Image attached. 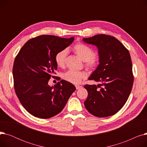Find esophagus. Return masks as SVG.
Returning a JSON list of instances; mask_svg holds the SVG:
<instances>
[{"label": "esophagus", "mask_w": 147, "mask_h": 147, "mask_svg": "<svg viewBox=\"0 0 147 147\" xmlns=\"http://www.w3.org/2000/svg\"><path fill=\"white\" fill-rule=\"evenodd\" d=\"M76 89H80L82 88V86H79V85H76Z\"/></svg>", "instance_id": "1"}]
</instances>
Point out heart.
Listing matches in <instances>:
<instances>
[{"label": "heart", "mask_w": 147, "mask_h": 147, "mask_svg": "<svg viewBox=\"0 0 147 147\" xmlns=\"http://www.w3.org/2000/svg\"><path fill=\"white\" fill-rule=\"evenodd\" d=\"M73 50L83 61L85 62V65L87 68L92 70L97 68L99 65V59L95 57V51L89 46L79 43L74 46ZM67 53L66 49L61 50L57 53L55 60L59 67H64L65 66ZM85 78V73L74 70H69L63 75V78L65 80L73 84H79Z\"/></svg>", "instance_id": "1"}]
</instances>
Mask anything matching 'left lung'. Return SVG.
<instances>
[{
	"instance_id": "8db88e82",
	"label": "left lung",
	"mask_w": 147,
	"mask_h": 147,
	"mask_svg": "<svg viewBox=\"0 0 147 147\" xmlns=\"http://www.w3.org/2000/svg\"><path fill=\"white\" fill-rule=\"evenodd\" d=\"M83 41L98 49L99 64L89 80L101 82L98 85H84L88 95L84 102L86 110L98 117L117 113L124 106L134 83L130 53L113 36L98 34Z\"/></svg>"
}]
</instances>
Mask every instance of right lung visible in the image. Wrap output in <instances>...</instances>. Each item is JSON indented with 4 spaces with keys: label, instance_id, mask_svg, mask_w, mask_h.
Wrapping results in <instances>:
<instances>
[{
    "label": "right lung",
    "instance_id": "add662e5",
    "mask_svg": "<svg viewBox=\"0 0 147 147\" xmlns=\"http://www.w3.org/2000/svg\"><path fill=\"white\" fill-rule=\"evenodd\" d=\"M74 39L37 36L28 40L15 58L12 70L15 93L23 107L34 116L49 119L57 115L76 90L73 84L64 80L54 86L48 84L57 69L55 55Z\"/></svg>",
    "mask_w": 147,
    "mask_h": 147
}]
</instances>
